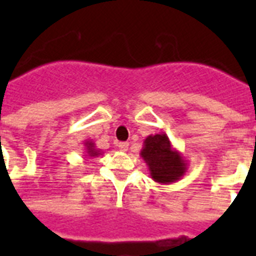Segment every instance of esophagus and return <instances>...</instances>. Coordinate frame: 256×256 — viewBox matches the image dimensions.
Listing matches in <instances>:
<instances>
[{"mask_svg":"<svg viewBox=\"0 0 256 256\" xmlns=\"http://www.w3.org/2000/svg\"><path fill=\"white\" fill-rule=\"evenodd\" d=\"M116 146H118V148H120V152H128V142H118Z\"/></svg>","mask_w":256,"mask_h":256,"instance_id":"34e87169","label":"esophagus"}]
</instances>
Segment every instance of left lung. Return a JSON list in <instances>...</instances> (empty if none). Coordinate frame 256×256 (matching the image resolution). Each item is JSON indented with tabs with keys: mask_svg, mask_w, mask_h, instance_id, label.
Wrapping results in <instances>:
<instances>
[{
	"mask_svg": "<svg viewBox=\"0 0 256 256\" xmlns=\"http://www.w3.org/2000/svg\"><path fill=\"white\" fill-rule=\"evenodd\" d=\"M140 156L148 164L152 180L158 183L170 184L186 174L187 160L164 132L152 134L144 140Z\"/></svg>",
	"mask_w": 256,
	"mask_h": 256,
	"instance_id": "1",
	"label": "left lung"
}]
</instances>
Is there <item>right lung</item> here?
I'll list each match as a JSON object with an SVG mask.
<instances>
[{"label":"right lung","instance_id":"1","mask_svg":"<svg viewBox=\"0 0 256 256\" xmlns=\"http://www.w3.org/2000/svg\"><path fill=\"white\" fill-rule=\"evenodd\" d=\"M85 154L88 158H96V156H102V152L96 148V144L92 140H85Z\"/></svg>","mask_w":256,"mask_h":256}]
</instances>
